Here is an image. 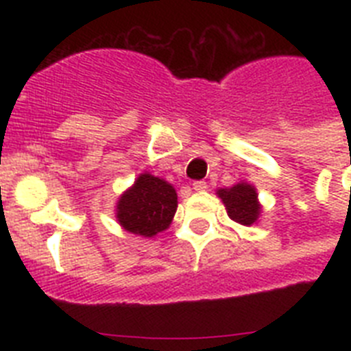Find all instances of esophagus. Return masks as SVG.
Returning <instances> with one entry per match:
<instances>
[{
    "mask_svg": "<svg viewBox=\"0 0 351 351\" xmlns=\"http://www.w3.org/2000/svg\"><path fill=\"white\" fill-rule=\"evenodd\" d=\"M193 190L195 191H206L207 190V182L206 181H195L193 182Z\"/></svg>",
    "mask_w": 351,
    "mask_h": 351,
    "instance_id": "1",
    "label": "esophagus"
}]
</instances>
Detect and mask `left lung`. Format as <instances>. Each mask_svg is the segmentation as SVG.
Instances as JSON below:
<instances>
[{
    "label": "left lung",
    "instance_id": "1",
    "mask_svg": "<svg viewBox=\"0 0 351 351\" xmlns=\"http://www.w3.org/2000/svg\"><path fill=\"white\" fill-rule=\"evenodd\" d=\"M223 204L226 206V213L241 225H253L258 218L260 206L256 202V191L250 184H235L230 190H219Z\"/></svg>",
    "mask_w": 351,
    "mask_h": 351
}]
</instances>
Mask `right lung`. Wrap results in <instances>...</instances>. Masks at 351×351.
Here are the masks:
<instances>
[{
	"mask_svg": "<svg viewBox=\"0 0 351 351\" xmlns=\"http://www.w3.org/2000/svg\"><path fill=\"white\" fill-rule=\"evenodd\" d=\"M178 209V193L169 182L142 173L117 204V218L132 234L153 237L165 230Z\"/></svg>",
	"mask_w": 351,
	"mask_h": 351,
	"instance_id": "obj_1",
	"label": "right lung"
}]
</instances>
